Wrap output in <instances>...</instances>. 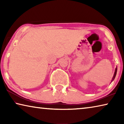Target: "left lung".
I'll list each match as a JSON object with an SVG mask.
<instances>
[{"mask_svg": "<svg viewBox=\"0 0 124 124\" xmlns=\"http://www.w3.org/2000/svg\"><path fill=\"white\" fill-rule=\"evenodd\" d=\"M116 72H117V67H116V68H115V70L114 74V75H113V78H112V81H111V82H112V81H113V80H114V79H115V76H116Z\"/></svg>", "mask_w": 124, "mask_h": 124, "instance_id": "obj_1", "label": "left lung"}]
</instances>
